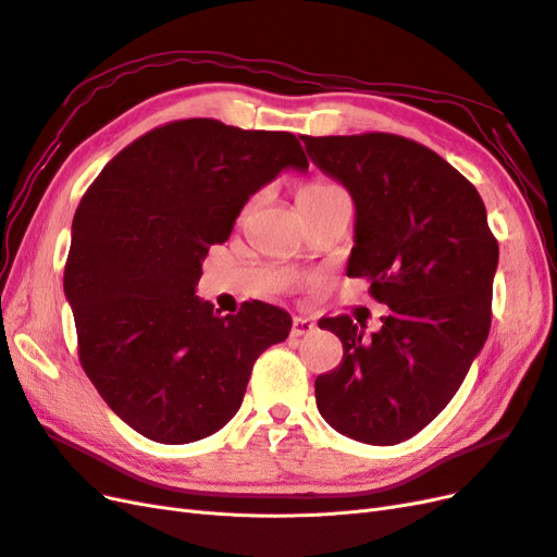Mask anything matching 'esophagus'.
Here are the masks:
<instances>
[{
    "mask_svg": "<svg viewBox=\"0 0 557 557\" xmlns=\"http://www.w3.org/2000/svg\"><path fill=\"white\" fill-rule=\"evenodd\" d=\"M311 332H315V323H313L311 318L297 315V318L293 320V330H290L293 336H305V334H311Z\"/></svg>",
    "mask_w": 557,
    "mask_h": 557,
    "instance_id": "1",
    "label": "esophagus"
}]
</instances>
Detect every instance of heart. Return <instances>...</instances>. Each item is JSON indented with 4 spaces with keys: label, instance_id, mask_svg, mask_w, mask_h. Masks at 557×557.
I'll use <instances>...</instances> for the list:
<instances>
[{
    "label": "heart",
    "instance_id": "heart-1",
    "mask_svg": "<svg viewBox=\"0 0 557 557\" xmlns=\"http://www.w3.org/2000/svg\"><path fill=\"white\" fill-rule=\"evenodd\" d=\"M334 190H336V185H332V183L313 181V183H307L305 188L297 193V201H311V199H318V197H325V195H330Z\"/></svg>",
    "mask_w": 557,
    "mask_h": 557
}]
</instances>
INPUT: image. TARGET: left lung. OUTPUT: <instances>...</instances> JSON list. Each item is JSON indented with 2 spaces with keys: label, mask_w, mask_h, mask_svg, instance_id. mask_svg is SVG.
Segmentation results:
<instances>
[{
  "label": "left lung",
  "mask_w": 557,
  "mask_h": 557,
  "mask_svg": "<svg viewBox=\"0 0 557 557\" xmlns=\"http://www.w3.org/2000/svg\"><path fill=\"white\" fill-rule=\"evenodd\" d=\"M301 141L356 205L346 274L391 307L372 334L348 315L320 320L344 358L315 379L318 411L356 442H407L458 393L491 332L499 248L485 205L455 166L397 134Z\"/></svg>",
  "instance_id": "left-lung-1"
}]
</instances>
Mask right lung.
Instances as JSON below:
<instances>
[{
	"instance_id": "right-lung-1",
	"label": "right lung",
	"mask_w": 557,
	"mask_h": 557,
	"mask_svg": "<svg viewBox=\"0 0 557 557\" xmlns=\"http://www.w3.org/2000/svg\"><path fill=\"white\" fill-rule=\"evenodd\" d=\"M285 170H309L295 134L190 117L132 141L83 195L64 267L78 358L146 440L190 444L227 425L260 352L288 339V311L246 301L221 315L195 295L209 246Z\"/></svg>"
}]
</instances>
